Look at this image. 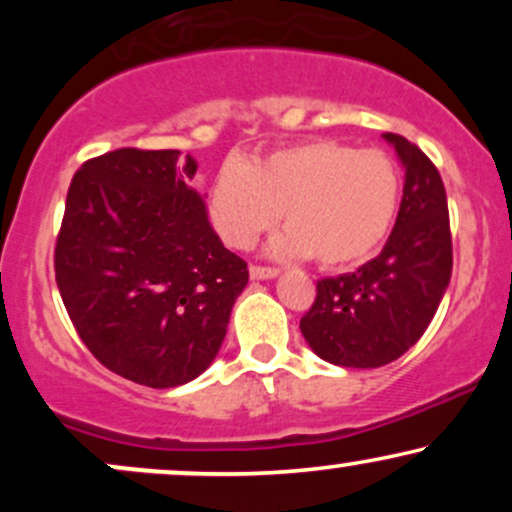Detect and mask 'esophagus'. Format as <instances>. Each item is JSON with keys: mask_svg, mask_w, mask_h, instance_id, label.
<instances>
[{"mask_svg": "<svg viewBox=\"0 0 512 512\" xmlns=\"http://www.w3.org/2000/svg\"><path fill=\"white\" fill-rule=\"evenodd\" d=\"M276 274H279V269L262 267V264H250V276H252V279H274Z\"/></svg>", "mask_w": 512, "mask_h": 512, "instance_id": "esophagus-1", "label": "esophagus"}]
</instances>
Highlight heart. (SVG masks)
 Here are the masks:
<instances>
[{"instance_id":"heart-1","label":"heart","mask_w":512,"mask_h":512,"mask_svg":"<svg viewBox=\"0 0 512 512\" xmlns=\"http://www.w3.org/2000/svg\"><path fill=\"white\" fill-rule=\"evenodd\" d=\"M399 197L402 173L390 154L313 139L223 168L211 187V219L231 248L245 250L281 211L286 231L269 245L272 255L349 267L383 245Z\"/></svg>"}]
</instances>
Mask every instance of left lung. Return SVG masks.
I'll return each instance as SVG.
<instances>
[{
	"label": "left lung",
	"mask_w": 512,
	"mask_h": 512,
	"mask_svg": "<svg viewBox=\"0 0 512 512\" xmlns=\"http://www.w3.org/2000/svg\"><path fill=\"white\" fill-rule=\"evenodd\" d=\"M383 137L407 168L395 228L375 260L317 281L315 301L301 317L310 349L344 368H378L411 349L431 325L452 274L448 197L438 168L409 139Z\"/></svg>",
	"instance_id": "obj_1"
}]
</instances>
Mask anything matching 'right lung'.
<instances>
[{"label": "right lung", "instance_id": "right-lung-1", "mask_svg": "<svg viewBox=\"0 0 512 512\" xmlns=\"http://www.w3.org/2000/svg\"><path fill=\"white\" fill-rule=\"evenodd\" d=\"M175 149L88 158L74 173L55 243V279L76 334L105 368L175 387L209 368L248 284Z\"/></svg>", "mask_w": 512, "mask_h": 512}]
</instances>
